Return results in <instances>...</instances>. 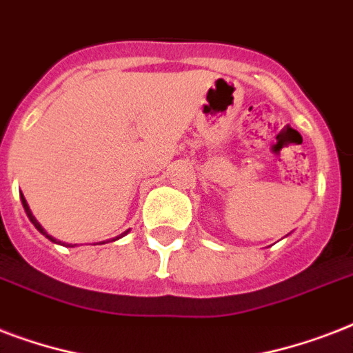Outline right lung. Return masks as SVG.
I'll use <instances>...</instances> for the list:
<instances>
[{
    "label": "right lung",
    "instance_id": "right-lung-1",
    "mask_svg": "<svg viewBox=\"0 0 353 353\" xmlns=\"http://www.w3.org/2000/svg\"><path fill=\"white\" fill-rule=\"evenodd\" d=\"M21 205H23V209H25V212H27V216H29V220H30V221H32V225H34V227H36V229H38V231H40V232H41V234L46 236V238H49V240H51V241H54V243H62V241H58V240H54V238H52V236H51V234H47V232H46V229H43V227H41V225H40V223H38V220H36L34 216H32V212H30V209H29V205H27V201H25V198H23V194H21ZM128 231H130V229H128ZM128 231H126V232H122V234H121V236H117V238H115V240H119V238H122V236H124V234H128ZM102 243H104V241H102ZM69 247H73V245H71V243H69Z\"/></svg>",
    "mask_w": 353,
    "mask_h": 353
}]
</instances>
